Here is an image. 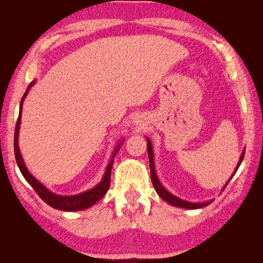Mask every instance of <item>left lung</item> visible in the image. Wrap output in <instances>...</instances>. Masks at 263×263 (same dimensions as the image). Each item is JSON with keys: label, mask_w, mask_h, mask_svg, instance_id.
<instances>
[{"label": "left lung", "mask_w": 263, "mask_h": 263, "mask_svg": "<svg viewBox=\"0 0 263 263\" xmlns=\"http://www.w3.org/2000/svg\"><path fill=\"white\" fill-rule=\"evenodd\" d=\"M147 151H148V157H149V167H151V179H152V183H153V186H155L156 192L158 193V195L161 197L163 200L167 201V203H170L171 205H173V206H178V208H184V209H200V208H204V206H208V205L213 203V200H209V201H205V203H190V201H186V200H183V199H179L177 198L176 195L171 194L170 192H168L167 189L164 188V186L162 185L161 182L158 180V177H157V173H156V170H155V161H153V148H152V143H151L149 138H147ZM243 156H245V152H242V155L240 157V161H238L237 165H236V170H235L234 174L236 173L237 168L240 167L241 162H242L243 159ZM232 174V176H234ZM231 176V178H232ZM230 182V180H229ZM228 182V183H229ZM228 183L225 184V186L228 185ZM225 186L222 188V190L225 189Z\"/></svg>", "instance_id": "left-lung-1"}]
</instances>
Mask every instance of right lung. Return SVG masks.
I'll return each instance as SVG.
<instances>
[{
  "mask_svg": "<svg viewBox=\"0 0 263 263\" xmlns=\"http://www.w3.org/2000/svg\"><path fill=\"white\" fill-rule=\"evenodd\" d=\"M32 85H34V81H32L29 84V86L27 87L25 95H23L22 100H21V105H20V115H18V120L16 123V131H14V156H16V161L18 164V168H20L21 173L22 176L25 177V179L32 185V188L35 190V193L41 197V199L43 201H45L49 206L54 208V209H59L63 211H79V210H84L87 209V208L92 206L93 204L98 203L100 199L104 197L105 194L107 193L108 186H110V180H111V170H112V164H114V157L116 156L117 151L120 148V143L119 146L116 147L115 149L112 157H111V161L108 162L106 171H105L104 177H102V180L96 186H93L92 189L86 190V192L80 193V194L77 195H58L54 194V193L48 190L45 186L42 184L41 182H38L34 177L29 173V171L27 170V167L25 165V161H23L22 155L20 152V147H18V134H20V125H21V112H22V105L23 101H25V98L27 96V93L29 91V87Z\"/></svg>",
  "mask_w": 263,
  "mask_h": 263,
  "instance_id": "add662e5",
  "label": "right lung"
}]
</instances>
